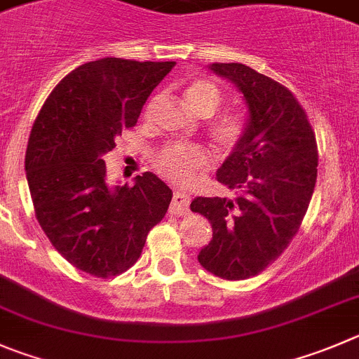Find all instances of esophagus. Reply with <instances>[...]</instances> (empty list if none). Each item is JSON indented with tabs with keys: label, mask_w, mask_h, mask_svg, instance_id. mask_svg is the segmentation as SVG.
Segmentation results:
<instances>
[{
	"label": "esophagus",
	"mask_w": 359,
	"mask_h": 359,
	"mask_svg": "<svg viewBox=\"0 0 359 359\" xmlns=\"http://www.w3.org/2000/svg\"><path fill=\"white\" fill-rule=\"evenodd\" d=\"M170 212L172 216H186L189 212V195H186L184 191H175Z\"/></svg>",
	"instance_id": "1"
}]
</instances>
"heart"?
<instances>
[{
    "label": "heart",
    "mask_w": 359,
    "mask_h": 359,
    "mask_svg": "<svg viewBox=\"0 0 359 359\" xmlns=\"http://www.w3.org/2000/svg\"><path fill=\"white\" fill-rule=\"evenodd\" d=\"M186 102L196 115L210 116L221 104V92L212 81L203 78H195L187 83L184 90ZM250 122L248 116L241 111H232L221 115L210 123V136L214 143L223 152H232L239 149L246 140ZM210 161L209 150L200 143L172 142L159 149L154 156V166L157 172L173 182H189L200 170L207 168Z\"/></svg>",
    "instance_id": "heart-1"
}]
</instances>
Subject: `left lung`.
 <instances>
[{
    "mask_svg": "<svg viewBox=\"0 0 359 359\" xmlns=\"http://www.w3.org/2000/svg\"><path fill=\"white\" fill-rule=\"evenodd\" d=\"M210 69L243 92L250 130L216 173L236 196L191 202V210L212 225L198 262L225 280H246L273 264L299 230L317 182V140L287 86L243 63Z\"/></svg>",
    "mask_w": 359,
    "mask_h": 359,
    "instance_id": "obj_1",
    "label": "left lung"
}]
</instances>
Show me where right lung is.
Wrapping results in <instances>:
<instances>
[{
    "label": "right lung",
    "mask_w": 359,
    "mask_h": 359,
    "mask_svg": "<svg viewBox=\"0 0 359 359\" xmlns=\"http://www.w3.org/2000/svg\"><path fill=\"white\" fill-rule=\"evenodd\" d=\"M175 62L102 58L79 65L55 86L32 127L26 179L35 216L60 255L95 278L136 264L150 229L172 202L159 177L109 187L104 154L136 126L152 90Z\"/></svg>",
    "instance_id": "right-lung-1"
}]
</instances>
